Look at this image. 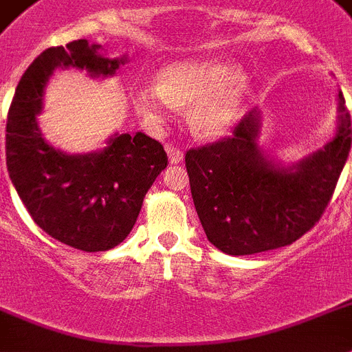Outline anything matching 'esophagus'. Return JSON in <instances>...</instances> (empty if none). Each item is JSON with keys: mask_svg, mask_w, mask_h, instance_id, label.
I'll return each instance as SVG.
<instances>
[{"mask_svg": "<svg viewBox=\"0 0 352 352\" xmlns=\"http://www.w3.org/2000/svg\"><path fill=\"white\" fill-rule=\"evenodd\" d=\"M167 155H169V162L173 165H178L183 162V153L174 145H167Z\"/></svg>", "mask_w": 352, "mask_h": 352, "instance_id": "obj_1", "label": "esophagus"}]
</instances>
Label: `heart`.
Wrapping results in <instances>:
<instances>
[{
  "label": "heart",
  "mask_w": 352,
  "mask_h": 352,
  "mask_svg": "<svg viewBox=\"0 0 352 352\" xmlns=\"http://www.w3.org/2000/svg\"><path fill=\"white\" fill-rule=\"evenodd\" d=\"M235 63L187 59L164 69L160 82L133 88L136 111L151 127L164 126L178 106L188 107V126L197 136L223 135L239 117L246 82Z\"/></svg>",
  "instance_id": "b5f03b06"
}]
</instances>
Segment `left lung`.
Masks as SVG:
<instances>
[{
    "label": "left lung",
    "instance_id": "1",
    "mask_svg": "<svg viewBox=\"0 0 352 352\" xmlns=\"http://www.w3.org/2000/svg\"><path fill=\"white\" fill-rule=\"evenodd\" d=\"M338 91V131L324 149L292 169L277 167L257 147L259 113L250 111L232 136L185 155L190 192L207 239L228 255L287 246L318 223L351 151V117Z\"/></svg>",
    "mask_w": 352,
    "mask_h": 352
}]
</instances>
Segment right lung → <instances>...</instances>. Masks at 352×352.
I'll return each mask as SVG.
<instances>
[{
    "label": "right lung",
    "mask_w": 352,
    "mask_h": 352,
    "mask_svg": "<svg viewBox=\"0 0 352 352\" xmlns=\"http://www.w3.org/2000/svg\"><path fill=\"white\" fill-rule=\"evenodd\" d=\"M86 39L48 48L23 74L8 107L7 169L32 219L63 245L106 252L126 239L142 203L167 167V153L155 138L136 133L109 140L100 153L72 156L54 149L37 127L43 89L55 68L115 74L122 60L97 54Z\"/></svg>",
    "instance_id": "obj_1"
}]
</instances>
